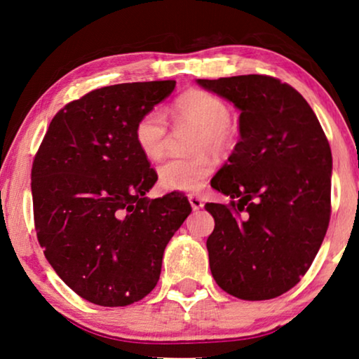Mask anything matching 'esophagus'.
Wrapping results in <instances>:
<instances>
[{
	"instance_id": "34e87169",
	"label": "esophagus",
	"mask_w": 359,
	"mask_h": 359,
	"mask_svg": "<svg viewBox=\"0 0 359 359\" xmlns=\"http://www.w3.org/2000/svg\"><path fill=\"white\" fill-rule=\"evenodd\" d=\"M189 204H191V208H193L194 210H199V209L204 208L203 199H201L199 196H194V194L189 196Z\"/></svg>"
}]
</instances>
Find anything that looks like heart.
Here are the masks:
<instances>
[{"label": "heart", "instance_id": "obj_1", "mask_svg": "<svg viewBox=\"0 0 359 359\" xmlns=\"http://www.w3.org/2000/svg\"><path fill=\"white\" fill-rule=\"evenodd\" d=\"M171 116L178 126H196L193 151L188 158H171L158 168V183L168 191L193 193L212 173L214 155L224 156L237 142V127L230 121V107L222 97L204 90H188L171 106ZM134 139L140 154L158 161L166 154L168 124L160 111L144 112L135 122Z\"/></svg>", "mask_w": 359, "mask_h": 359}]
</instances>
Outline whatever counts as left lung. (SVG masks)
<instances>
[{"label":"left lung","mask_w":359,"mask_h":359,"mask_svg":"<svg viewBox=\"0 0 359 359\" xmlns=\"http://www.w3.org/2000/svg\"><path fill=\"white\" fill-rule=\"evenodd\" d=\"M240 109V140L210 186V273L225 292L264 301L307 273L330 222L332 150L312 107L266 75L198 80Z\"/></svg>","instance_id":"obj_1"}]
</instances>
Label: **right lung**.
<instances>
[{
  "label": "right lung",
  "instance_id": "right-lung-1",
  "mask_svg": "<svg viewBox=\"0 0 359 359\" xmlns=\"http://www.w3.org/2000/svg\"><path fill=\"white\" fill-rule=\"evenodd\" d=\"M175 86L121 83L68 102L34 158L39 243L62 281L97 306L144 299L158 283L166 245L191 214L181 194L145 198L156 173L134 139L139 117Z\"/></svg>",
  "mask_w": 359,
  "mask_h": 359
}]
</instances>
